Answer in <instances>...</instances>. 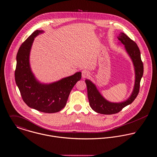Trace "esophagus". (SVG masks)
<instances>
[{"label": "esophagus", "instance_id": "esophagus-1", "mask_svg": "<svg viewBox=\"0 0 157 157\" xmlns=\"http://www.w3.org/2000/svg\"><path fill=\"white\" fill-rule=\"evenodd\" d=\"M90 75V73L89 71H88L87 70H83L82 71V77L83 78H87V76H89Z\"/></svg>", "mask_w": 157, "mask_h": 157}]
</instances>
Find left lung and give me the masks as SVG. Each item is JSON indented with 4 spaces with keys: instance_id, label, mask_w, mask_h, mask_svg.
<instances>
[{
    "instance_id": "obj_1",
    "label": "left lung",
    "mask_w": 157,
    "mask_h": 157,
    "mask_svg": "<svg viewBox=\"0 0 157 157\" xmlns=\"http://www.w3.org/2000/svg\"><path fill=\"white\" fill-rule=\"evenodd\" d=\"M117 37L125 45V50L133 63L135 71V85L132 94L125 101L118 103L111 102L106 100L100 94L96 86L89 79H86V83L87 87L89 104L94 112L104 115L117 113L135 99L139 93L140 81L143 75V63L141 59V53L137 44L124 33H120Z\"/></svg>"
}]
</instances>
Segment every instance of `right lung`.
Segmentation results:
<instances>
[{"mask_svg": "<svg viewBox=\"0 0 157 157\" xmlns=\"http://www.w3.org/2000/svg\"><path fill=\"white\" fill-rule=\"evenodd\" d=\"M42 30H36L22 44L16 56L15 81L25 103L39 112L52 113L65 106L70 92L81 78V72L49 84L36 80L30 65V53L35 37Z\"/></svg>", "mask_w": 157, "mask_h": 157, "instance_id": "1", "label": "right lung"}]
</instances>
